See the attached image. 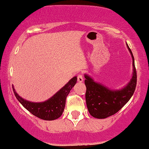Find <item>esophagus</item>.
I'll return each instance as SVG.
<instances>
[{
	"label": "esophagus",
	"instance_id": "34e87169",
	"mask_svg": "<svg viewBox=\"0 0 149 149\" xmlns=\"http://www.w3.org/2000/svg\"><path fill=\"white\" fill-rule=\"evenodd\" d=\"M77 80H78V82H83L84 79H83V77H82V75H81V74H79V75H78V77H77Z\"/></svg>",
	"mask_w": 149,
	"mask_h": 149
}]
</instances>
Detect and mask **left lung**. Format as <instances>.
Segmentation results:
<instances>
[{
  "mask_svg": "<svg viewBox=\"0 0 149 149\" xmlns=\"http://www.w3.org/2000/svg\"><path fill=\"white\" fill-rule=\"evenodd\" d=\"M127 47L133 60V74L130 81L120 89H111L96 82L84 74L86 87V102L90 114L95 118L104 119L113 116L123 108L132 97L136 84V72L133 53L127 43Z\"/></svg>",
  "mask_w": 149,
  "mask_h": 149,
  "instance_id": "8db88e82",
  "label": "left lung"
}]
</instances>
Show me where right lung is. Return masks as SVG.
Returning <instances> with one entry per match:
<instances>
[{"mask_svg":"<svg viewBox=\"0 0 149 149\" xmlns=\"http://www.w3.org/2000/svg\"><path fill=\"white\" fill-rule=\"evenodd\" d=\"M77 81V77L72 78L64 86L49 98L41 102H33L24 99L16 92L14 86L13 91L17 100L33 116L43 120L52 121L57 119L62 115L64 111L66 98L70 90Z\"/></svg>","mask_w":149,"mask_h":149,"instance_id":"right-lung-1","label":"right lung"}]
</instances>
